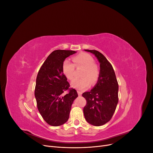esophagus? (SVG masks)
Wrapping results in <instances>:
<instances>
[{
  "instance_id": "obj_1",
  "label": "esophagus",
  "mask_w": 153,
  "mask_h": 153,
  "mask_svg": "<svg viewBox=\"0 0 153 153\" xmlns=\"http://www.w3.org/2000/svg\"><path fill=\"white\" fill-rule=\"evenodd\" d=\"M77 92H78V96H81L82 95V92H80V91H77Z\"/></svg>"
}]
</instances>
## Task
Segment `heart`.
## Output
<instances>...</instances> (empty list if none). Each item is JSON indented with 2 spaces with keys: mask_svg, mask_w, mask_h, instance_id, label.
<instances>
[{
  "mask_svg": "<svg viewBox=\"0 0 153 153\" xmlns=\"http://www.w3.org/2000/svg\"><path fill=\"white\" fill-rule=\"evenodd\" d=\"M73 64L68 60L64 61L62 69L64 75L69 80H72L75 77V67L82 68L81 73L82 78L75 79L71 82V86L78 90H84L91 85L95 84L100 77V69L94 62V59L91 55L86 53H80L75 55L72 59Z\"/></svg>",
  "mask_w": 153,
  "mask_h": 153,
  "instance_id": "heart-1",
  "label": "heart"
}]
</instances>
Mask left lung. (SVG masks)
Here are the masks:
<instances>
[{
	"instance_id": "left-lung-1",
	"label": "left lung",
	"mask_w": 153,
	"mask_h": 153,
	"mask_svg": "<svg viewBox=\"0 0 153 153\" xmlns=\"http://www.w3.org/2000/svg\"><path fill=\"white\" fill-rule=\"evenodd\" d=\"M85 50L98 59L100 74L93 89L82 94L87 101L83 110L88 123L100 126L108 123L115 112L119 100V85L113 67L104 55L97 50Z\"/></svg>"
}]
</instances>
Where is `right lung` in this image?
I'll use <instances>...</instances> for the list:
<instances>
[{"label":"right lung","instance_id":"obj_1","mask_svg":"<svg viewBox=\"0 0 153 153\" xmlns=\"http://www.w3.org/2000/svg\"><path fill=\"white\" fill-rule=\"evenodd\" d=\"M75 51L57 50L51 53L40 68L36 78L34 94L37 107L45 122L58 126L69 119L77 92L70 87L64 75L62 65L64 60ZM68 91L65 95L62 94Z\"/></svg>","mask_w":153,"mask_h":153}]
</instances>
